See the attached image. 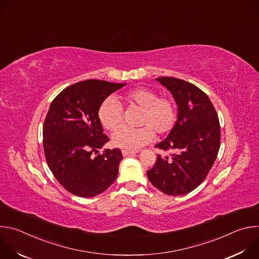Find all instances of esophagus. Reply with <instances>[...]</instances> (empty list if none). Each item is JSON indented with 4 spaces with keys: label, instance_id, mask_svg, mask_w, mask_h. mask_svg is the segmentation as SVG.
Instances as JSON below:
<instances>
[{
    "label": "esophagus",
    "instance_id": "esophagus-1",
    "mask_svg": "<svg viewBox=\"0 0 259 259\" xmlns=\"http://www.w3.org/2000/svg\"><path fill=\"white\" fill-rule=\"evenodd\" d=\"M122 154L124 157H128V156H132L134 155V152H131V151H127V150H123L122 151Z\"/></svg>",
    "mask_w": 259,
    "mask_h": 259
}]
</instances>
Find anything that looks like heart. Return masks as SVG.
Wrapping results in <instances>:
<instances>
[{"instance_id":"1","label":"heart","mask_w":259,"mask_h":259,"mask_svg":"<svg viewBox=\"0 0 259 259\" xmlns=\"http://www.w3.org/2000/svg\"><path fill=\"white\" fill-rule=\"evenodd\" d=\"M158 95L156 90L147 87H136L122 95L125 105L141 108L139 128L122 126L116 129L124 118L121 103L113 96L101 101L97 109V118L104 129H116L112 135V142L116 147L136 151L153 141L155 132L164 135L174 128L178 117L177 103L172 96Z\"/></svg>"}]
</instances>
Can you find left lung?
Returning a JSON list of instances; mask_svg holds the SVG:
<instances>
[{
  "label": "left lung",
  "instance_id": "1",
  "mask_svg": "<svg viewBox=\"0 0 259 259\" xmlns=\"http://www.w3.org/2000/svg\"><path fill=\"white\" fill-rule=\"evenodd\" d=\"M171 91L178 105V120L165 140L155 145L171 151V158L158 155L147 178L162 193L181 196L205 180L220 146V125L216 110L205 92L176 78H157Z\"/></svg>",
  "mask_w": 259,
  "mask_h": 259
}]
</instances>
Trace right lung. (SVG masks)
Returning a JSON list of instances; mask_svg holds the SVG:
<instances>
[{"instance_id": "right-lung-1", "label": "right lung", "mask_w": 259, "mask_h": 259, "mask_svg": "<svg viewBox=\"0 0 259 259\" xmlns=\"http://www.w3.org/2000/svg\"><path fill=\"white\" fill-rule=\"evenodd\" d=\"M123 86L101 80L78 82L62 90L49 107L43 126L45 158L55 178L72 195L97 196L118 176L120 149L93 154L109 141L97 118L98 106Z\"/></svg>"}]
</instances>
